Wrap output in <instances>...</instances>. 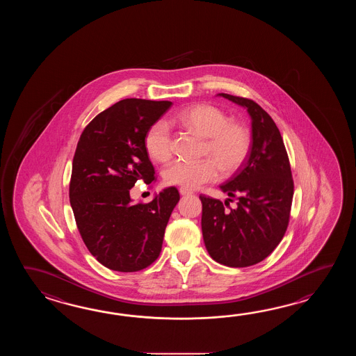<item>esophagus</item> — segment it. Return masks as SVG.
Listing matches in <instances>:
<instances>
[{"label":"esophagus","instance_id":"esophagus-1","mask_svg":"<svg viewBox=\"0 0 356 356\" xmlns=\"http://www.w3.org/2000/svg\"><path fill=\"white\" fill-rule=\"evenodd\" d=\"M179 193H181V196H189V195H192L193 192L192 191H189V189L187 188H179Z\"/></svg>","mask_w":356,"mask_h":356}]
</instances>
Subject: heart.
Masks as SVG:
<instances>
[{
    "label": "heart",
    "instance_id": "obj_1",
    "mask_svg": "<svg viewBox=\"0 0 356 356\" xmlns=\"http://www.w3.org/2000/svg\"><path fill=\"white\" fill-rule=\"evenodd\" d=\"M177 118L184 127L207 138L204 152L211 158L200 161H170L163 172L165 183L196 189L204 183L216 181L220 168L229 175L242 167L250 149V132L244 126L229 122L222 111L209 104L189 106L181 111ZM145 146L152 159L165 161L170 158L173 140L165 122L152 124L145 136Z\"/></svg>",
    "mask_w": 356,
    "mask_h": 356
}]
</instances>
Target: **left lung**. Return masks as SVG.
Returning a JSON list of instances; mask_svg holds the SVG:
<instances>
[{
    "label": "left lung",
    "mask_w": 356,
    "mask_h": 356,
    "mask_svg": "<svg viewBox=\"0 0 356 356\" xmlns=\"http://www.w3.org/2000/svg\"><path fill=\"white\" fill-rule=\"evenodd\" d=\"M247 109L252 121L250 152L241 170L220 188L237 207L227 211L216 198L200 196L204 247L212 259L229 267L264 261L286 232L294 195L288 154L273 118L250 99L218 94ZM225 201V204H227Z\"/></svg>",
    "instance_id": "1"
}]
</instances>
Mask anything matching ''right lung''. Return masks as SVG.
<instances>
[{
    "instance_id": "1",
    "label": "right lung",
    "mask_w": 356,
    "mask_h": 356,
    "mask_svg": "<svg viewBox=\"0 0 356 356\" xmlns=\"http://www.w3.org/2000/svg\"><path fill=\"white\" fill-rule=\"evenodd\" d=\"M170 106L168 100L123 99L86 126L76 147L70 204L85 245L113 271H140L159 257L179 201L175 187L155 193L149 204H134L129 196L138 179H155L145 136Z\"/></svg>"
}]
</instances>
